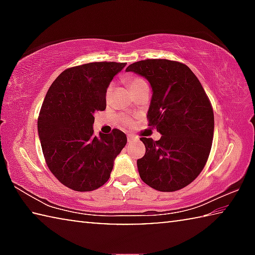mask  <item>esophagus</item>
<instances>
[{
	"mask_svg": "<svg viewBox=\"0 0 255 255\" xmlns=\"http://www.w3.org/2000/svg\"><path fill=\"white\" fill-rule=\"evenodd\" d=\"M137 137H135L133 135H130V133H129V135H127V140H128V143H131V141L133 140V139H136Z\"/></svg>",
	"mask_w": 255,
	"mask_h": 255,
	"instance_id": "esophagus-1",
	"label": "esophagus"
}]
</instances>
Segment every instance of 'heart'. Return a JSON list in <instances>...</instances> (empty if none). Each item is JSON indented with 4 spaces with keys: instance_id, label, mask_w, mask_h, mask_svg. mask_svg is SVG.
I'll return each instance as SVG.
<instances>
[{
    "instance_id": "1",
    "label": "heart",
    "mask_w": 255,
    "mask_h": 255,
    "mask_svg": "<svg viewBox=\"0 0 255 255\" xmlns=\"http://www.w3.org/2000/svg\"><path fill=\"white\" fill-rule=\"evenodd\" d=\"M144 83H146V82H145L144 80L139 79V77H130V79L128 80V84H129V86H130V89H131V90L138 88V86L141 85V84H144ZM111 90H112V85H109V88L107 89V93H106V97H107V98L110 96ZM123 120H124V123H125V124H130V119H128V118H124Z\"/></svg>"
}]
</instances>
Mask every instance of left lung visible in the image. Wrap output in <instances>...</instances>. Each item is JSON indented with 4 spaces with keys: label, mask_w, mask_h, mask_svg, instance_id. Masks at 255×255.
Masks as SVG:
<instances>
[{
    "label": "left lung",
    "mask_w": 255,
    "mask_h": 255,
    "mask_svg": "<svg viewBox=\"0 0 255 255\" xmlns=\"http://www.w3.org/2000/svg\"><path fill=\"white\" fill-rule=\"evenodd\" d=\"M126 71L149 82L148 126L162 135L158 140L140 138L146 147L137 159L140 179L163 192L187 187L204 169L213 144L214 111L204 88L187 65L174 60H139Z\"/></svg>",
    "instance_id": "1"
}]
</instances>
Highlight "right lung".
<instances>
[{"mask_svg":"<svg viewBox=\"0 0 255 255\" xmlns=\"http://www.w3.org/2000/svg\"><path fill=\"white\" fill-rule=\"evenodd\" d=\"M126 63L98 62L67 68L47 92L38 118L42 153L56 179L75 191H92L110 178L126 146L122 130L93 133L94 114L107 107L106 93Z\"/></svg>","mask_w":255,"mask_h":255,"instance_id":"obj_1","label":"right lung"}]
</instances>
